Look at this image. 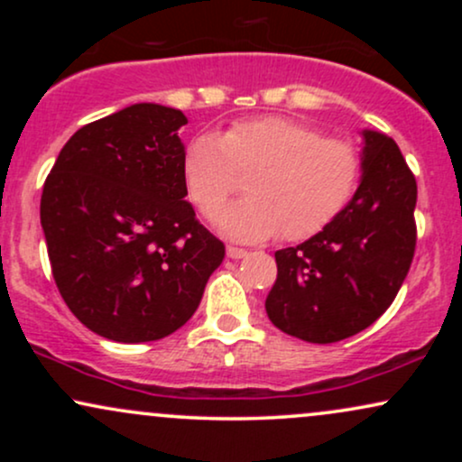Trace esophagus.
Returning a JSON list of instances; mask_svg holds the SVG:
<instances>
[{"label": "esophagus", "mask_w": 462, "mask_h": 462, "mask_svg": "<svg viewBox=\"0 0 462 462\" xmlns=\"http://www.w3.org/2000/svg\"><path fill=\"white\" fill-rule=\"evenodd\" d=\"M226 254H227V258H245L247 256V249H243V247H235V245H227V249H226Z\"/></svg>", "instance_id": "1"}]
</instances>
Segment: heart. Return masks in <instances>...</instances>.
<instances>
[{
    "instance_id": "heart-1",
    "label": "heart",
    "mask_w": 462,
    "mask_h": 462,
    "mask_svg": "<svg viewBox=\"0 0 462 462\" xmlns=\"http://www.w3.org/2000/svg\"><path fill=\"white\" fill-rule=\"evenodd\" d=\"M253 171L248 198L222 211L238 172ZM182 178L204 217H217L224 235L238 241H306L347 208L363 180L354 141L323 136L293 116L264 115L235 121L224 132H199L187 143Z\"/></svg>"
}]
</instances>
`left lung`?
<instances>
[{
  "label": "left lung",
  "instance_id": "1",
  "mask_svg": "<svg viewBox=\"0 0 462 462\" xmlns=\"http://www.w3.org/2000/svg\"><path fill=\"white\" fill-rule=\"evenodd\" d=\"M363 139V180L347 208L319 235L275 252L264 309L301 341L337 343L369 328L415 256V176L391 136L365 130Z\"/></svg>",
  "mask_w": 462,
  "mask_h": 462
}]
</instances>
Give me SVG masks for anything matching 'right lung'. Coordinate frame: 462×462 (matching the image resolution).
I'll return each mask as SVG.
<instances>
[{
  "instance_id": "add662e5",
  "label": "right lung",
  "mask_w": 462,
  "mask_h": 462,
  "mask_svg": "<svg viewBox=\"0 0 462 462\" xmlns=\"http://www.w3.org/2000/svg\"><path fill=\"white\" fill-rule=\"evenodd\" d=\"M187 121L161 104L128 106L79 128L45 180L41 226L58 291L110 341L182 328L226 256L184 199Z\"/></svg>"
}]
</instances>
